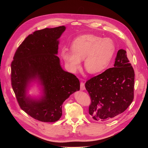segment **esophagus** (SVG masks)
Returning <instances> with one entry per match:
<instances>
[{
    "label": "esophagus",
    "instance_id": "34e87169",
    "mask_svg": "<svg viewBox=\"0 0 148 148\" xmlns=\"http://www.w3.org/2000/svg\"><path fill=\"white\" fill-rule=\"evenodd\" d=\"M85 89V86H84V83L83 82L80 83V90H83Z\"/></svg>",
    "mask_w": 148,
    "mask_h": 148
}]
</instances>
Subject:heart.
Wrapping results in <instances>:
<instances>
[{"mask_svg": "<svg viewBox=\"0 0 148 148\" xmlns=\"http://www.w3.org/2000/svg\"><path fill=\"white\" fill-rule=\"evenodd\" d=\"M71 50L63 49L61 56L69 69L75 73L84 60V68L91 74L104 71L110 64L115 52L112 39L102 38L94 34L77 37L72 42Z\"/></svg>", "mask_w": 148, "mask_h": 148, "instance_id": "1", "label": "heart"}]
</instances>
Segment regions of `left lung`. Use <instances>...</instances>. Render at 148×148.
<instances>
[{
    "label": "left lung",
    "instance_id": "obj_1",
    "mask_svg": "<svg viewBox=\"0 0 148 148\" xmlns=\"http://www.w3.org/2000/svg\"><path fill=\"white\" fill-rule=\"evenodd\" d=\"M114 66L85 83L91 100L89 113L95 121L112 119L125 111L134 99V71L125 50L118 51Z\"/></svg>",
    "mask_w": 148,
    "mask_h": 148
}]
</instances>
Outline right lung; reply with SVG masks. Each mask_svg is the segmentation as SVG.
<instances>
[{
	"mask_svg": "<svg viewBox=\"0 0 148 148\" xmlns=\"http://www.w3.org/2000/svg\"><path fill=\"white\" fill-rule=\"evenodd\" d=\"M64 26L36 30L19 45L11 63V85L21 109L41 122H54L62 114V104L76 90L80 82L64 71L58 54V39ZM38 78L44 88V97L36 101L26 96L29 81Z\"/></svg>",
	"mask_w": 148,
	"mask_h": 148,
	"instance_id": "1",
	"label": "right lung"
}]
</instances>
